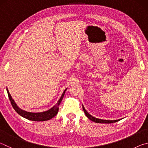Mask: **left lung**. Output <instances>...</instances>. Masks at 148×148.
Masks as SVG:
<instances>
[{"label":"left lung","instance_id":"left-lung-1","mask_svg":"<svg viewBox=\"0 0 148 148\" xmlns=\"http://www.w3.org/2000/svg\"><path fill=\"white\" fill-rule=\"evenodd\" d=\"M83 110L84 111V113L86 114V116L88 117V118L90 120H91L92 121L95 122V123H115V122H117V121H119V119H118V120H113V121H112V120H104V119H101L96 118V117H92L91 115H90L88 113V112L86 111V110L85 109V108L84 107V106H83Z\"/></svg>","mask_w":148,"mask_h":148}]
</instances>
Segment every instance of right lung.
Wrapping results in <instances>:
<instances>
[{"mask_svg":"<svg viewBox=\"0 0 148 148\" xmlns=\"http://www.w3.org/2000/svg\"><path fill=\"white\" fill-rule=\"evenodd\" d=\"M7 89V92H8V95L10 101L11 102L12 106L14 108V109L16 110L17 113L19 115H20L21 116L25 117V118H26L29 120H31V121H47V120H49L50 119L53 118V117L56 116L57 114L58 113L59 104H61L62 98H63L64 95L65 91H66V89L64 90L63 93L62 95V96L61 97V98H60V99L59 100V101L57 102V104L56 106H54L53 108H51V109H49V110H47V111H46V112H40V113H32V112H28L20 109L17 106V104H16V102H14V100L12 99L8 89Z\"/></svg>","mask_w":148,"mask_h":148,"instance_id":"1","label":"right lung"}]
</instances>
